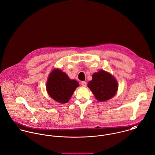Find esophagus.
I'll return each instance as SVG.
<instances>
[{
    "instance_id": "34e87169",
    "label": "esophagus",
    "mask_w": 155,
    "mask_h": 155,
    "mask_svg": "<svg viewBox=\"0 0 155 155\" xmlns=\"http://www.w3.org/2000/svg\"><path fill=\"white\" fill-rule=\"evenodd\" d=\"M81 84L83 87H86V86H87V83L86 81H82Z\"/></svg>"
}]
</instances>
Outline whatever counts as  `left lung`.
Instances as JSON below:
<instances>
[{
	"instance_id": "obj_1",
	"label": "left lung",
	"mask_w": 155,
	"mask_h": 155,
	"mask_svg": "<svg viewBox=\"0 0 155 155\" xmlns=\"http://www.w3.org/2000/svg\"><path fill=\"white\" fill-rule=\"evenodd\" d=\"M96 99L100 101H106L112 98L118 90V83L114 77L104 70L94 73L92 80L87 84Z\"/></svg>"
}]
</instances>
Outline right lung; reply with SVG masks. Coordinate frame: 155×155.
<instances>
[{
    "instance_id": "1",
    "label": "right lung",
    "mask_w": 155,
    "mask_h": 155,
    "mask_svg": "<svg viewBox=\"0 0 155 155\" xmlns=\"http://www.w3.org/2000/svg\"><path fill=\"white\" fill-rule=\"evenodd\" d=\"M78 83L71 80L59 69H55L49 75L46 88L49 96L58 102L64 104L69 101Z\"/></svg>"
}]
</instances>
